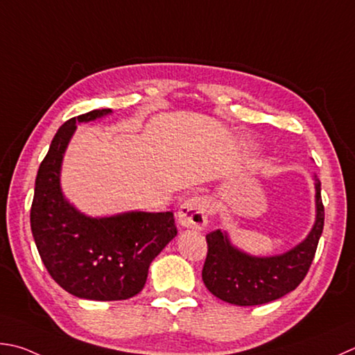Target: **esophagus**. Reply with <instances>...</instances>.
I'll return each instance as SVG.
<instances>
[{"mask_svg": "<svg viewBox=\"0 0 355 355\" xmlns=\"http://www.w3.org/2000/svg\"><path fill=\"white\" fill-rule=\"evenodd\" d=\"M210 211L211 207L209 199L204 196H193L180 205L178 219L180 225L187 227V229H204L207 220H209Z\"/></svg>", "mask_w": 355, "mask_h": 355, "instance_id": "esophagus-1", "label": "esophagus"}]
</instances>
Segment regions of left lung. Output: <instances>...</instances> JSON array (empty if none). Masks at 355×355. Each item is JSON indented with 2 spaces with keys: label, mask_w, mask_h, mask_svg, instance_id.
<instances>
[{
  "label": "left lung",
  "mask_w": 355,
  "mask_h": 355,
  "mask_svg": "<svg viewBox=\"0 0 355 355\" xmlns=\"http://www.w3.org/2000/svg\"><path fill=\"white\" fill-rule=\"evenodd\" d=\"M317 219L302 244L278 257L257 258L239 252L220 230L210 232L202 282L213 295L236 306H257L273 302L292 292L303 282L315 257L323 233L324 207L322 182L315 179Z\"/></svg>",
  "instance_id": "8db88e82"
}]
</instances>
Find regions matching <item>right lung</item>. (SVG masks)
Returning a JSON list of instances; mask_svg holds the SVG:
<instances>
[{"label":"right lung","instance_id":"add662e5","mask_svg":"<svg viewBox=\"0 0 355 355\" xmlns=\"http://www.w3.org/2000/svg\"><path fill=\"white\" fill-rule=\"evenodd\" d=\"M110 112L94 110L60 126L40 164L31 207L32 235L49 275L66 292L96 302L135 297L151 261L178 235L173 211L88 218L63 198L60 166L76 123Z\"/></svg>","mask_w":355,"mask_h":355}]
</instances>
